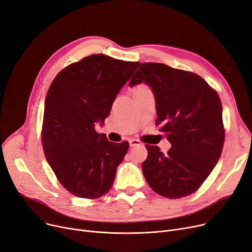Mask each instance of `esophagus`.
I'll list each match as a JSON object with an SVG mask.
<instances>
[{
    "label": "esophagus",
    "instance_id": "1",
    "mask_svg": "<svg viewBox=\"0 0 252 252\" xmlns=\"http://www.w3.org/2000/svg\"><path fill=\"white\" fill-rule=\"evenodd\" d=\"M129 145H130L131 148H133V147L140 146L141 142H140L139 140H137V139H130V140H129Z\"/></svg>",
    "mask_w": 252,
    "mask_h": 252
}]
</instances>
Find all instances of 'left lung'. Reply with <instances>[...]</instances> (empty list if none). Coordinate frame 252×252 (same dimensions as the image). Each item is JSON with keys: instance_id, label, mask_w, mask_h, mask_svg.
<instances>
[{"instance_id": "left-lung-1", "label": "left lung", "mask_w": 252, "mask_h": 252, "mask_svg": "<svg viewBox=\"0 0 252 252\" xmlns=\"http://www.w3.org/2000/svg\"><path fill=\"white\" fill-rule=\"evenodd\" d=\"M142 82L154 93L156 125L172 146L164 155L159 147L147 145L142 173L152 189L165 198L189 196L205 182L221 155L220 98L200 76L163 63H141L129 86Z\"/></svg>"}]
</instances>
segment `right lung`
Returning a JSON list of instances; mask_svg holds the SVG:
<instances>
[{
  "label": "right lung",
  "instance_id": "obj_1",
  "mask_svg": "<svg viewBox=\"0 0 252 252\" xmlns=\"http://www.w3.org/2000/svg\"><path fill=\"white\" fill-rule=\"evenodd\" d=\"M139 63L90 55L59 73L45 99L42 143L47 162L70 194L97 199L111 189L129 143L97 133L117 94Z\"/></svg>",
  "mask_w": 252,
  "mask_h": 252
}]
</instances>
